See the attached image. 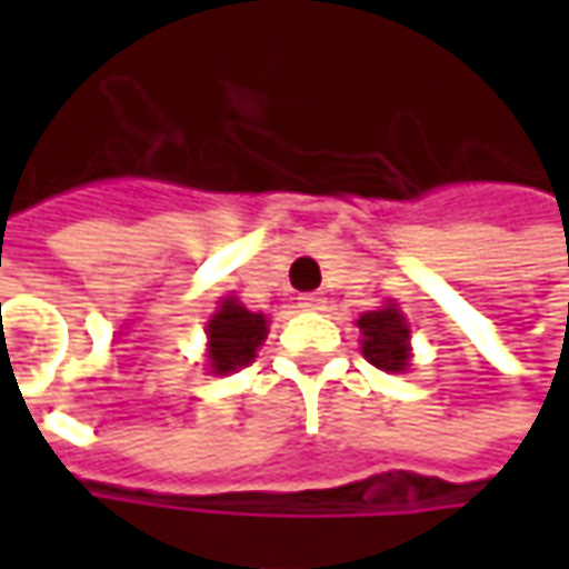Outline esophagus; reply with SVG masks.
Returning <instances> with one entry per match:
<instances>
[{
    "mask_svg": "<svg viewBox=\"0 0 569 569\" xmlns=\"http://www.w3.org/2000/svg\"><path fill=\"white\" fill-rule=\"evenodd\" d=\"M298 308L301 310H326V298L320 292H305L298 298Z\"/></svg>",
    "mask_w": 569,
    "mask_h": 569,
    "instance_id": "obj_1",
    "label": "esophagus"
}]
</instances>
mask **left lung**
Masks as SVG:
<instances>
[{
    "label": "left lung",
    "mask_w": 569,
    "mask_h": 569,
    "mask_svg": "<svg viewBox=\"0 0 569 569\" xmlns=\"http://www.w3.org/2000/svg\"><path fill=\"white\" fill-rule=\"evenodd\" d=\"M362 329V357L383 371H406L408 326L396 308L369 310L359 317Z\"/></svg>",
    "instance_id": "8db88e82"
}]
</instances>
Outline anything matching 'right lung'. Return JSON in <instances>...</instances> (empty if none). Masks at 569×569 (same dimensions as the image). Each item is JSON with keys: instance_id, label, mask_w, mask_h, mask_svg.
I'll return each instance as SVG.
<instances>
[{"instance_id": "obj_1", "label": "right lung", "mask_w": 569, "mask_h": 569, "mask_svg": "<svg viewBox=\"0 0 569 569\" xmlns=\"http://www.w3.org/2000/svg\"><path fill=\"white\" fill-rule=\"evenodd\" d=\"M207 335H210L212 371L224 375V371L243 369L256 359V350L268 335V320L237 305L234 298H224L222 308L216 310V317L207 326Z\"/></svg>"}]
</instances>
